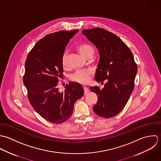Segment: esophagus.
I'll return each mask as SVG.
<instances>
[{"label": "esophagus", "instance_id": "esophagus-1", "mask_svg": "<svg viewBox=\"0 0 161 161\" xmlns=\"http://www.w3.org/2000/svg\"><path fill=\"white\" fill-rule=\"evenodd\" d=\"M83 89H84L85 94H86V93H88L90 92L89 89H88L87 87H85V86H84V87H83Z\"/></svg>", "mask_w": 161, "mask_h": 161}]
</instances>
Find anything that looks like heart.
<instances>
[{
	"label": "heart",
	"instance_id": "b5f03b06",
	"mask_svg": "<svg viewBox=\"0 0 161 161\" xmlns=\"http://www.w3.org/2000/svg\"><path fill=\"white\" fill-rule=\"evenodd\" d=\"M78 50L83 57H86L90 54L93 53V49L92 47L88 44H81L78 47ZM66 53H64L62 57V64L64 66L66 64ZM93 73V71L91 69H86L83 70H78L71 76V80L81 83L86 84L90 81V76Z\"/></svg>",
	"mask_w": 161,
	"mask_h": 161
}]
</instances>
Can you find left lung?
Here are the masks:
<instances>
[{
  "label": "left lung",
  "mask_w": 161,
  "mask_h": 161,
  "mask_svg": "<svg viewBox=\"0 0 161 161\" xmlns=\"http://www.w3.org/2000/svg\"><path fill=\"white\" fill-rule=\"evenodd\" d=\"M82 33L99 52L95 80L101 83L106 80L102 90L90 88L97 96L93 111L101 117H113L125 108L133 92L137 64L128 46L115 34L101 28L85 29Z\"/></svg>",
  "instance_id": "1"
}]
</instances>
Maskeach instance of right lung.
Returning a JSON list of instances; mask_svg holds the SVG:
<instances>
[{"label": "right lung", "instance_id": "1", "mask_svg": "<svg viewBox=\"0 0 161 161\" xmlns=\"http://www.w3.org/2000/svg\"><path fill=\"white\" fill-rule=\"evenodd\" d=\"M78 32L62 31L46 35L35 45L25 61L23 81L29 102L37 113L52 123L68 120L75 103L84 95L78 83L69 82L62 92L57 86L58 78L64 75L65 47Z\"/></svg>", "mask_w": 161, "mask_h": 161}]
</instances>
